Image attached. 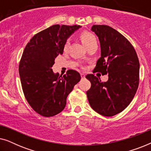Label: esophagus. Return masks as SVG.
I'll return each instance as SVG.
<instances>
[{"label": "esophagus", "mask_w": 151, "mask_h": 151, "mask_svg": "<svg viewBox=\"0 0 151 151\" xmlns=\"http://www.w3.org/2000/svg\"><path fill=\"white\" fill-rule=\"evenodd\" d=\"M80 75H81L82 79H84V78H85V75H84V73H81V74H80Z\"/></svg>", "instance_id": "esophagus-1"}]
</instances>
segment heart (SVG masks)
<instances>
[{
    "instance_id": "obj_1",
    "label": "heart",
    "mask_w": 151,
    "mask_h": 151,
    "mask_svg": "<svg viewBox=\"0 0 151 151\" xmlns=\"http://www.w3.org/2000/svg\"><path fill=\"white\" fill-rule=\"evenodd\" d=\"M80 40L82 44L86 47H87L93 43L96 42V38L93 34L88 32H83L80 34ZM69 45V40H67L64 45V49L66 50Z\"/></svg>"
}]
</instances>
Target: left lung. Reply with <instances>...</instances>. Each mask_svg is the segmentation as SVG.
I'll return each instance as SVG.
<instances>
[{
    "label": "left lung",
    "mask_w": 151,
    "mask_h": 151,
    "mask_svg": "<svg viewBox=\"0 0 151 151\" xmlns=\"http://www.w3.org/2000/svg\"><path fill=\"white\" fill-rule=\"evenodd\" d=\"M91 31L98 36L101 49L93 71L108 73L109 79L103 82L93 74L86 75L91 84L86 96L96 112L111 117L124 110L135 96L139 80V59L131 42L113 28L95 24Z\"/></svg>",
    "instance_id": "1"
}]
</instances>
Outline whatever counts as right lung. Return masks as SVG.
Wrapping results in <instances>:
<instances>
[{
  "mask_svg": "<svg viewBox=\"0 0 151 151\" xmlns=\"http://www.w3.org/2000/svg\"><path fill=\"white\" fill-rule=\"evenodd\" d=\"M80 27L54 24L34 35L24 49L19 63L22 91L29 104L42 116L60 113L68 95L81 79L74 70L62 76L51 69L55 58L63 54L66 40Z\"/></svg>",
  "mask_w": 151,
  "mask_h": 151,
  "instance_id": "obj_1",
  "label": "right lung"
}]
</instances>
